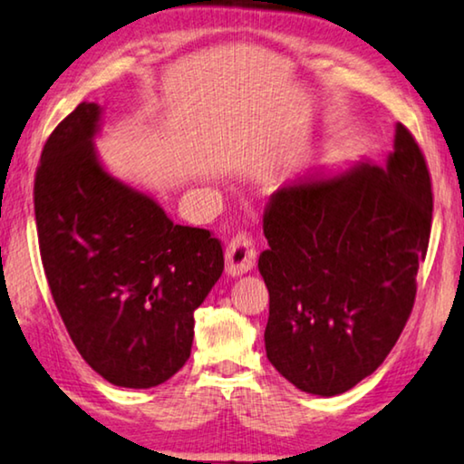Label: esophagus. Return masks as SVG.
Returning a JSON list of instances; mask_svg holds the SVG:
<instances>
[{
  "mask_svg": "<svg viewBox=\"0 0 464 464\" xmlns=\"http://www.w3.org/2000/svg\"><path fill=\"white\" fill-rule=\"evenodd\" d=\"M255 266V243L248 234H237L226 246L227 276H243Z\"/></svg>",
  "mask_w": 464,
  "mask_h": 464,
  "instance_id": "34e87169",
  "label": "esophagus"
}]
</instances>
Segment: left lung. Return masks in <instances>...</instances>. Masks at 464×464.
I'll use <instances>...</instances> for the list:
<instances>
[{
    "label": "left lung",
    "mask_w": 464,
    "mask_h": 464,
    "mask_svg": "<svg viewBox=\"0 0 464 464\" xmlns=\"http://www.w3.org/2000/svg\"><path fill=\"white\" fill-rule=\"evenodd\" d=\"M425 157L404 125L382 165L312 173L272 194L259 272L270 291L266 353L305 393H345L404 331L431 234Z\"/></svg>",
    "instance_id": "1"
}]
</instances>
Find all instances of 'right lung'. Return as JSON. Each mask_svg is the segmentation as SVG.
<instances>
[{"instance_id": "obj_1", "label": "right lung", "mask_w": 464, "mask_h": 464, "mask_svg": "<svg viewBox=\"0 0 464 464\" xmlns=\"http://www.w3.org/2000/svg\"><path fill=\"white\" fill-rule=\"evenodd\" d=\"M82 102L52 131L35 173L39 251L53 304L82 358L117 387L149 389L190 358L194 310L224 272L209 230L178 226L112 178Z\"/></svg>"}]
</instances>
